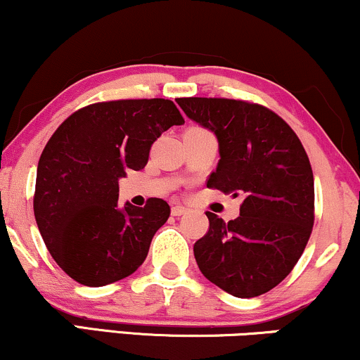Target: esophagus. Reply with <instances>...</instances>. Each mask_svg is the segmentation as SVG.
Here are the masks:
<instances>
[{"label": "esophagus", "instance_id": "esophagus-1", "mask_svg": "<svg viewBox=\"0 0 360 360\" xmlns=\"http://www.w3.org/2000/svg\"><path fill=\"white\" fill-rule=\"evenodd\" d=\"M187 214V207L184 205H173L172 207V215L173 217H180V215H185Z\"/></svg>", "mask_w": 360, "mask_h": 360}]
</instances>
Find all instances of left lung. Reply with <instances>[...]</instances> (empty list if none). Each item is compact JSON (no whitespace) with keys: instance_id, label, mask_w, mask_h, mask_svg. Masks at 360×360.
I'll return each mask as SVG.
<instances>
[{"instance_id":"obj_1","label":"left lung","mask_w":360,"mask_h":360,"mask_svg":"<svg viewBox=\"0 0 360 360\" xmlns=\"http://www.w3.org/2000/svg\"><path fill=\"white\" fill-rule=\"evenodd\" d=\"M198 125L215 133L220 160L207 187L243 197L240 215L195 242L200 272L240 299L278 285L302 255L314 227V173L295 131L272 110L229 98H179Z\"/></svg>"}]
</instances>
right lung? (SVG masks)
<instances>
[{
	"mask_svg": "<svg viewBox=\"0 0 360 360\" xmlns=\"http://www.w3.org/2000/svg\"><path fill=\"white\" fill-rule=\"evenodd\" d=\"M184 123L170 100H115L79 108L53 133L38 162L34 219L73 281L108 285L143 264L170 207L162 198L118 207V180L145 168L153 141Z\"/></svg>",
	"mask_w": 360,
	"mask_h": 360,
	"instance_id": "obj_1",
	"label": "right lung"
}]
</instances>
